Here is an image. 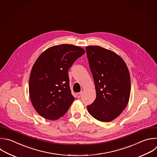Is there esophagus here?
Returning a JSON list of instances; mask_svg holds the SVG:
<instances>
[{"label": "esophagus", "mask_w": 157, "mask_h": 157, "mask_svg": "<svg viewBox=\"0 0 157 157\" xmlns=\"http://www.w3.org/2000/svg\"><path fill=\"white\" fill-rule=\"evenodd\" d=\"M81 95H82V92H78L76 94V96L78 98H80Z\"/></svg>", "instance_id": "1"}]
</instances>
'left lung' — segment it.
<instances>
[{"mask_svg": "<svg viewBox=\"0 0 157 157\" xmlns=\"http://www.w3.org/2000/svg\"><path fill=\"white\" fill-rule=\"evenodd\" d=\"M86 50L96 92V98L87 107V110L100 121H112L129 102V70L123 59L110 50L98 45L87 46Z\"/></svg>", "mask_w": 157, "mask_h": 157, "instance_id": "8db88e82", "label": "left lung"}]
</instances>
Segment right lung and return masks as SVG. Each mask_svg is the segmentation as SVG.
I'll return each mask as SVG.
<instances>
[{"mask_svg": "<svg viewBox=\"0 0 157 157\" xmlns=\"http://www.w3.org/2000/svg\"><path fill=\"white\" fill-rule=\"evenodd\" d=\"M84 54L82 47L61 44L48 48L37 58L30 73L29 93L33 107L41 117L54 121L68 111L75 100L68 70Z\"/></svg>", "mask_w": 157, "mask_h": 157, "instance_id": "obj_1", "label": "right lung"}]
</instances>
